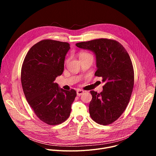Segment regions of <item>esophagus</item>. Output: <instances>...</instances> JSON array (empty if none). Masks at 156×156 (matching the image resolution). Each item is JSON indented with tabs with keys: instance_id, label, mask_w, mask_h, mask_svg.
Instances as JSON below:
<instances>
[{
	"instance_id": "esophagus-1",
	"label": "esophagus",
	"mask_w": 156,
	"mask_h": 156,
	"mask_svg": "<svg viewBox=\"0 0 156 156\" xmlns=\"http://www.w3.org/2000/svg\"><path fill=\"white\" fill-rule=\"evenodd\" d=\"M84 93V91L82 90H80V89H78V90H77V91H76L77 96H81Z\"/></svg>"
}]
</instances>
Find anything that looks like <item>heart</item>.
I'll return each mask as SVG.
<instances>
[{
    "label": "heart",
    "instance_id": "1",
    "mask_svg": "<svg viewBox=\"0 0 156 156\" xmlns=\"http://www.w3.org/2000/svg\"><path fill=\"white\" fill-rule=\"evenodd\" d=\"M89 55H91V54H90L89 53H87V52H81L79 54V57L80 58H82V57H86V56H89ZM69 57H68L67 58H66L65 60V63H67L69 61Z\"/></svg>",
    "mask_w": 156,
    "mask_h": 156
}]
</instances>
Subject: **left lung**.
I'll use <instances>...</instances> for the list:
<instances>
[{
    "mask_svg": "<svg viewBox=\"0 0 156 156\" xmlns=\"http://www.w3.org/2000/svg\"><path fill=\"white\" fill-rule=\"evenodd\" d=\"M94 52L98 70L94 75L102 78L103 91H91L90 115L97 123L107 125L116 121L129 101L134 86V70L127 51L113 39L101 38L76 44Z\"/></svg>",
    "mask_w": 156,
    "mask_h": 156,
    "instance_id": "1",
    "label": "left lung"
}]
</instances>
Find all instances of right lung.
I'll list each match as a JSON object with an SVG mask.
<instances>
[{"label":"right lung","mask_w":156,"mask_h":156,"mask_svg":"<svg viewBox=\"0 0 156 156\" xmlns=\"http://www.w3.org/2000/svg\"><path fill=\"white\" fill-rule=\"evenodd\" d=\"M70 48L68 42L42 40L31 48L22 65L21 81L25 98L39 119L49 125L60 124L69 117L76 96L75 90H64L54 82L63 73Z\"/></svg>","instance_id":"1"}]
</instances>
